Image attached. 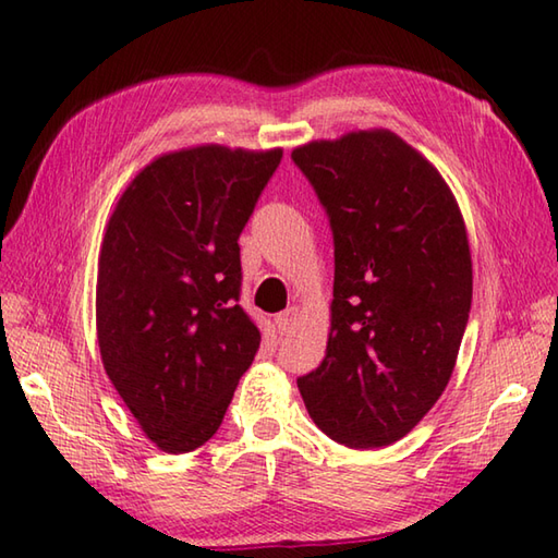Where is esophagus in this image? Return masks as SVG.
<instances>
[{
	"instance_id": "esophagus-1",
	"label": "esophagus",
	"mask_w": 558,
	"mask_h": 558,
	"mask_svg": "<svg viewBox=\"0 0 558 558\" xmlns=\"http://www.w3.org/2000/svg\"><path fill=\"white\" fill-rule=\"evenodd\" d=\"M298 316H300V312H298V306H290V310H286V312H280L278 316H276V326H278V330L280 333H290L292 330V326L298 324Z\"/></svg>"
}]
</instances>
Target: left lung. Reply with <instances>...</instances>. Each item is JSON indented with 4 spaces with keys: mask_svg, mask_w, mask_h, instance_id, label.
<instances>
[{
    "mask_svg": "<svg viewBox=\"0 0 558 558\" xmlns=\"http://www.w3.org/2000/svg\"><path fill=\"white\" fill-rule=\"evenodd\" d=\"M292 160L336 246L326 357L300 393L333 441L388 446L453 374L472 304L465 222L434 165L388 129L312 141Z\"/></svg>",
    "mask_w": 558,
    "mask_h": 558,
    "instance_id": "8db88e82",
    "label": "left lung"
}]
</instances>
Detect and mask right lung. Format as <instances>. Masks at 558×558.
<instances>
[{
    "mask_svg": "<svg viewBox=\"0 0 558 558\" xmlns=\"http://www.w3.org/2000/svg\"><path fill=\"white\" fill-rule=\"evenodd\" d=\"M280 148L165 153L117 201L102 236L96 326L102 366L165 453L218 432L260 333L240 306V234Z\"/></svg>",
    "mask_w": 558,
    "mask_h": 558,
    "instance_id": "1",
    "label": "right lung"
}]
</instances>
